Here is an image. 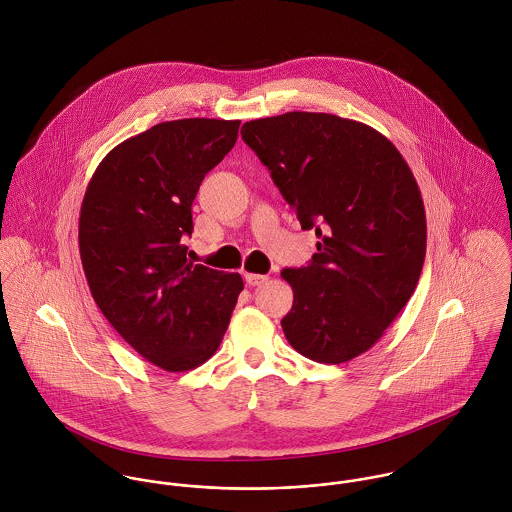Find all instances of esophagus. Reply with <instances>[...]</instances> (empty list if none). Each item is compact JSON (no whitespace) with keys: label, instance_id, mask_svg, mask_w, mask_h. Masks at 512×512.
I'll list each match as a JSON object with an SVG mask.
<instances>
[{"label":"esophagus","instance_id":"esophagus-1","mask_svg":"<svg viewBox=\"0 0 512 512\" xmlns=\"http://www.w3.org/2000/svg\"><path fill=\"white\" fill-rule=\"evenodd\" d=\"M244 278H246V284H250V286H260L268 280V276H264V274H244Z\"/></svg>","mask_w":512,"mask_h":512}]
</instances>
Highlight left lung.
Wrapping results in <instances>:
<instances>
[{"mask_svg": "<svg viewBox=\"0 0 512 512\" xmlns=\"http://www.w3.org/2000/svg\"><path fill=\"white\" fill-rule=\"evenodd\" d=\"M240 134L319 238L309 266L282 270L293 290L288 343L323 365L363 355L412 297L426 258V211L408 163L374 128L333 114L250 120Z\"/></svg>", "mask_w": 512, "mask_h": 512, "instance_id": "left-lung-1", "label": "left lung"}]
</instances>
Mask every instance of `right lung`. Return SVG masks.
Returning <instances> with one entry per match:
<instances>
[{"instance_id": "obj_1", "label": "right lung", "mask_w": 512, "mask_h": 512, "mask_svg": "<svg viewBox=\"0 0 512 512\" xmlns=\"http://www.w3.org/2000/svg\"><path fill=\"white\" fill-rule=\"evenodd\" d=\"M240 120L161 122L114 147L80 207L78 248L90 293L146 361L183 372L209 361L244 282L187 260L191 207L234 147Z\"/></svg>"}]
</instances>
